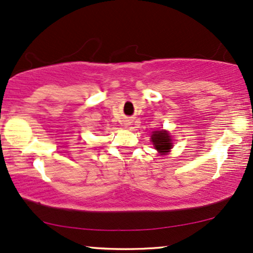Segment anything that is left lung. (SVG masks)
I'll return each instance as SVG.
<instances>
[{
    "mask_svg": "<svg viewBox=\"0 0 253 253\" xmlns=\"http://www.w3.org/2000/svg\"><path fill=\"white\" fill-rule=\"evenodd\" d=\"M152 142H153L156 150L161 154H166L172 147L171 136L165 130L153 132V134H152Z\"/></svg>",
    "mask_w": 253,
    "mask_h": 253,
    "instance_id": "1",
    "label": "left lung"
}]
</instances>
